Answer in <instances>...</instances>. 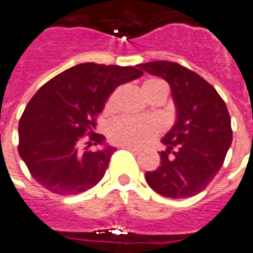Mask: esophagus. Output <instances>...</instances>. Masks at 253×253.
<instances>
[{
  "label": "esophagus",
  "instance_id": "obj_1",
  "mask_svg": "<svg viewBox=\"0 0 253 253\" xmlns=\"http://www.w3.org/2000/svg\"><path fill=\"white\" fill-rule=\"evenodd\" d=\"M121 147H123V149H125V150H129V151L135 153V154H137V153L140 151V150L136 149V147H133V146H128V144H124V146H121Z\"/></svg>",
  "mask_w": 253,
  "mask_h": 253
}]
</instances>
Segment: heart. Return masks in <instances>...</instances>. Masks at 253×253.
Wrapping results in <instances>:
<instances>
[{
    "label": "heart",
    "mask_w": 253,
    "mask_h": 253,
    "mask_svg": "<svg viewBox=\"0 0 253 253\" xmlns=\"http://www.w3.org/2000/svg\"><path fill=\"white\" fill-rule=\"evenodd\" d=\"M143 93L146 97H150L154 93H167V85L161 80L151 78L143 83ZM116 100V93L109 97L106 103V110H111ZM161 125L156 120L149 118H118L110 124L107 128V136L113 143L128 144V146H143L144 143L150 142L151 139L160 133Z\"/></svg>",
    "instance_id": "1"
}]
</instances>
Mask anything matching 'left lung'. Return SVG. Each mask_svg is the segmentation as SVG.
<instances>
[{
  "instance_id": "8db88e82",
  "label": "left lung",
  "mask_w": 253,
  "mask_h": 253,
  "mask_svg": "<svg viewBox=\"0 0 253 253\" xmlns=\"http://www.w3.org/2000/svg\"><path fill=\"white\" fill-rule=\"evenodd\" d=\"M140 69L169 84L176 121L161 139V165L146 172V182L169 198L201 193L222 168L231 140V120L216 89L194 71L173 62H150Z\"/></svg>"
}]
</instances>
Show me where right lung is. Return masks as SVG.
Instances as JSON below:
<instances>
[{
    "instance_id": "right-lung-1",
    "label": "right lung",
    "mask_w": 253,
    "mask_h": 253,
    "mask_svg": "<svg viewBox=\"0 0 253 253\" xmlns=\"http://www.w3.org/2000/svg\"><path fill=\"white\" fill-rule=\"evenodd\" d=\"M136 67L77 64L31 97L19 121L17 150L42 187L59 196H74L100 182L116 149L95 133L96 117L118 85L143 74ZM85 134L90 142L81 149ZM92 143L104 149L88 150Z\"/></svg>"
}]
</instances>
